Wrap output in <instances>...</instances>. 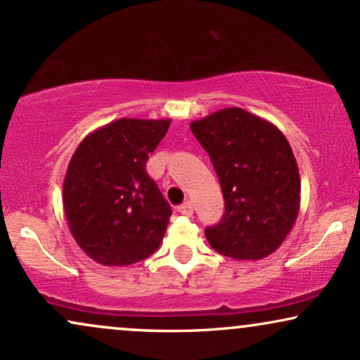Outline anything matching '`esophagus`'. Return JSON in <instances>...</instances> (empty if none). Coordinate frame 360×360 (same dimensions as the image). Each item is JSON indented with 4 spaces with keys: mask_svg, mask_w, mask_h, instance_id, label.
<instances>
[{
    "mask_svg": "<svg viewBox=\"0 0 360 360\" xmlns=\"http://www.w3.org/2000/svg\"><path fill=\"white\" fill-rule=\"evenodd\" d=\"M177 212H179L181 214H186V217H191L193 214V205L189 203H183L181 206H177Z\"/></svg>",
    "mask_w": 360,
    "mask_h": 360,
    "instance_id": "34e87169",
    "label": "esophagus"
}]
</instances>
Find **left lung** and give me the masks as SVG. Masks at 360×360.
<instances>
[{"label":"left lung","instance_id":"obj_1","mask_svg":"<svg viewBox=\"0 0 360 360\" xmlns=\"http://www.w3.org/2000/svg\"><path fill=\"white\" fill-rule=\"evenodd\" d=\"M189 128L208 152L225 200L220 223L205 230L210 245L237 260L271 255L292 230L301 201L298 164L283 131L237 106Z\"/></svg>","mask_w":360,"mask_h":360}]
</instances>
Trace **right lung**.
<instances>
[{
	"label": "right lung",
	"instance_id": "add662e5",
	"mask_svg": "<svg viewBox=\"0 0 360 360\" xmlns=\"http://www.w3.org/2000/svg\"><path fill=\"white\" fill-rule=\"evenodd\" d=\"M171 120L120 118L86 135L71 157L62 203L77 245L103 266L159 249L172 210L146 171Z\"/></svg>",
	"mask_w": 360,
	"mask_h": 360
}]
</instances>
